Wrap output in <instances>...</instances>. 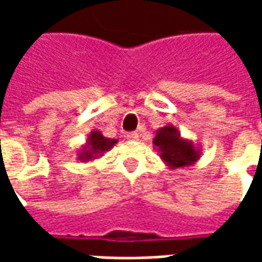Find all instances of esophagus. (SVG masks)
I'll list each match as a JSON object with an SVG mask.
<instances>
[{"label":"esophagus","mask_w":262,"mask_h":262,"mask_svg":"<svg viewBox=\"0 0 262 262\" xmlns=\"http://www.w3.org/2000/svg\"><path fill=\"white\" fill-rule=\"evenodd\" d=\"M126 139L130 140V142H135V140L139 139V135H137L136 132H132V133H127V135H126Z\"/></svg>","instance_id":"34e87169"}]
</instances>
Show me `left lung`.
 <instances>
[{
    "label": "left lung",
    "mask_w": 262,
    "mask_h": 262,
    "mask_svg": "<svg viewBox=\"0 0 262 262\" xmlns=\"http://www.w3.org/2000/svg\"><path fill=\"white\" fill-rule=\"evenodd\" d=\"M153 144L159 151L160 159L172 170L193 165L201 159V148L192 140L182 137L172 125L160 127L156 132Z\"/></svg>",
    "instance_id": "8db88e82"
}]
</instances>
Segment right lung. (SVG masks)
Wrapping results in <instances>:
<instances>
[{"label":"right lung","instance_id":"1","mask_svg":"<svg viewBox=\"0 0 262 262\" xmlns=\"http://www.w3.org/2000/svg\"><path fill=\"white\" fill-rule=\"evenodd\" d=\"M118 143L116 139H109L102 135V132L92 130L88 135L86 142L81 146L80 151L77 154V159L81 163L92 161V160L102 157L105 151H109Z\"/></svg>","mask_w":262,"mask_h":262}]
</instances>
